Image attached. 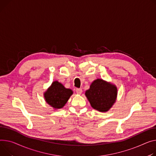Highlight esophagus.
I'll use <instances>...</instances> for the list:
<instances>
[{
  "mask_svg": "<svg viewBox=\"0 0 156 156\" xmlns=\"http://www.w3.org/2000/svg\"><path fill=\"white\" fill-rule=\"evenodd\" d=\"M76 92L77 94L81 95V93H82V89H81V88H77V89L76 90Z\"/></svg>",
  "mask_w": 156,
  "mask_h": 156,
  "instance_id": "34e87169",
  "label": "esophagus"
}]
</instances>
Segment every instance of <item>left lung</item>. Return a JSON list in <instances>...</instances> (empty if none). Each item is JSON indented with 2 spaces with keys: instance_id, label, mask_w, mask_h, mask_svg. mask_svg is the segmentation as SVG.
Listing matches in <instances>:
<instances>
[{
  "instance_id": "obj_1",
  "label": "left lung",
  "mask_w": 156,
  "mask_h": 156,
  "mask_svg": "<svg viewBox=\"0 0 156 156\" xmlns=\"http://www.w3.org/2000/svg\"><path fill=\"white\" fill-rule=\"evenodd\" d=\"M117 88L110 82L98 78L93 81L85 96L93 108L100 112H108L115 103Z\"/></svg>"
}]
</instances>
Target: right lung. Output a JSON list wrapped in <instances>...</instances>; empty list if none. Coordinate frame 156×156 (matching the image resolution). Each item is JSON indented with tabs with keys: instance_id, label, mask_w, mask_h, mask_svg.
<instances>
[{
	"instance_id": "obj_1",
	"label": "right lung",
	"mask_w": 156,
	"mask_h": 156,
	"mask_svg": "<svg viewBox=\"0 0 156 156\" xmlns=\"http://www.w3.org/2000/svg\"><path fill=\"white\" fill-rule=\"evenodd\" d=\"M73 91L69 88H66L64 85L58 81H55L44 93V97L48 104L58 110L63 108L67 103Z\"/></svg>"
}]
</instances>
